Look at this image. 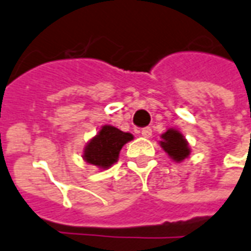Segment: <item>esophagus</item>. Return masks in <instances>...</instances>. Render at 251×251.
I'll list each match as a JSON object with an SVG mask.
<instances>
[{
    "label": "esophagus",
    "mask_w": 251,
    "mask_h": 251,
    "mask_svg": "<svg viewBox=\"0 0 251 251\" xmlns=\"http://www.w3.org/2000/svg\"><path fill=\"white\" fill-rule=\"evenodd\" d=\"M141 136L145 137V139H149L151 136H152V128L151 127H145L141 129Z\"/></svg>",
    "instance_id": "34e87169"
}]
</instances>
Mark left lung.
Masks as SVG:
<instances>
[{
	"label": "left lung",
	"mask_w": 251,
	"mask_h": 251,
	"mask_svg": "<svg viewBox=\"0 0 251 251\" xmlns=\"http://www.w3.org/2000/svg\"><path fill=\"white\" fill-rule=\"evenodd\" d=\"M160 145L174 162H182L190 156L191 149L184 136L176 128H169L161 135Z\"/></svg>",
	"instance_id": "1"
}]
</instances>
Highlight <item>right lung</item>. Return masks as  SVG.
Here are the masks:
<instances>
[{
  "mask_svg": "<svg viewBox=\"0 0 251 251\" xmlns=\"http://www.w3.org/2000/svg\"><path fill=\"white\" fill-rule=\"evenodd\" d=\"M131 140H133V135L129 132L120 131L112 126H102L83 149V160L87 164L106 170L118 162L122 148Z\"/></svg>",
  "mask_w": 251,
  "mask_h": 251,
  "instance_id": "obj_1",
  "label": "right lung"
}]
</instances>
